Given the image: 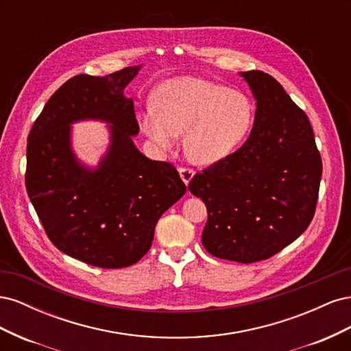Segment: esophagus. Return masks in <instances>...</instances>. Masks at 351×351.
Listing matches in <instances>:
<instances>
[{
    "instance_id": "1",
    "label": "esophagus",
    "mask_w": 351,
    "mask_h": 351,
    "mask_svg": "<svg viewBox=\"0 0 351 351\" xmlns=\"http://www.w3.org/2000/svg\"><path fill=\"white\" fill-rule=\"evenodd\" d=\"M178 173H180V177H182L183 183H184L186 186H189V183L192 182V178H193V176H195L193 169H190V168H178Z\"/></svg>"
}]
</instances>
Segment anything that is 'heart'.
Wrapping results in <instances>:
<instances>
[{
	"mask_svg": "<svg viewBox=\"0 0 351 351\" xmlns=\"http://www.w3.org/2000/svg\"><path fill=\"white\" fill-rule=\"evenodd\" d=\"M154 104L139 115L142 132L161 151L171 149L184 132V154L196 165H214L234 152L253 120L252 104L243 93L199 77L165 80Z\"/></svg>",
	"mask_w": 351,
	"mask_h": 351,
	"instance_id": "1",
	"label": "heart"
}]
</instances>
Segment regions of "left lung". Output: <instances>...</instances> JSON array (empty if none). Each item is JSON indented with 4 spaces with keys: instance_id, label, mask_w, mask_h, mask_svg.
I'll return each instance as SVG.
<instances>
[{
    "instance_id": "1",
    "label": "left lung",
    "mask_w": 351,
    "mask_h": 351,
    "mask_svg": "<svg viewBox=\"0 0 351 351\" xmlns=\"http://www.w3.org/2000/svg\"><path fill=\"white\" fill-rule=\"evenodd\" d=\"M256 112L249 139L196 174L189 190L205 202L202 244L215 258L252 263L271 258L309 227L322 176L306 114L271 74L240 71Z\"/></svg>"
}]
</instances>
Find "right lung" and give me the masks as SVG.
<instances>
[{
  "mask_svg": "<svg viewBox=\"0 0 351 351\" xmlns=\"http://www.w3.org/2000/svg\"><path fill=\"white\" fill-rule=\"evenodd\" d=\"M142 64L104 77L79 74L52 95L27 137L26 189L54 246L99 268H125L149 250L158 219L186 193L177 169L137 149L133 99L124 89ZM80 121L108 124L97 166L72 149Z\"/></svg>",
  "mask_w": 351,
  "mask_h": 351,
  "instance_id": "1",
  "label": "right lung"
}]
</instances>
